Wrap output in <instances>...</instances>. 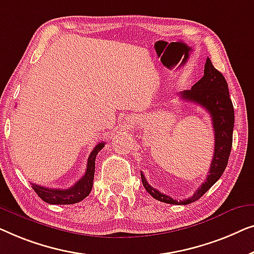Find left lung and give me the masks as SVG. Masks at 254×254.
Here are the masks:
<instances>
[{
	"instance_id": "left-lung-1",
	"label": "left lung",
	"mask_w": 254,
	"mask_h": 254,
	"mask_svg": "<svg viewBox=\"0 0 254 254\" xmlns=\"http://www.w3.org/2000/svg\"><path fill=\"white\" fill-rule=\"evenodd\" d=\"M180 95L183 100L198 103L210 114L214 135H215V145H214L215 147H214V155L206 181L200 185L191 198L177 201L169 195L161 193L156 189L152 188L146 181L144 174L140 173L142 185L146 191L159 201L171 203V205H188V203L194 202L195 200L202 197L222 176L228 164V160H229L231 146H233L235 122L234 106L231 102L226 78L220 71L214 67L208 57L206 60L205 70H203L201 79L197 81L191 87V90L182 92Z\"/></svg>"
}]
</instances>
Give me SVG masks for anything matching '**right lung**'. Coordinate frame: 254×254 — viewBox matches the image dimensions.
Returning <instances> with one entry per match:
<instances>
[{
    "mask_svg": "<svg viewBox=\"0 0 254 254\" xmlns=\"http://www.w3.org/2000/svg\"><path fill=\"white\" fill-rule=\"evenodd\" d=\"M103 146H105V142H100L91 152L87 160V168L85 175L73 187L63 190V189H48L37 184H32L35 193L44 201L52 203V205H71V203L79 202L86 198L90 194L93 187L96 155L103 148Z\"/></svg>",
    "mask_w": 254,
    "mask_h": 254,
    "instance_id": "right-lung-1",
    "label": "right lung"
}]
</instances>
